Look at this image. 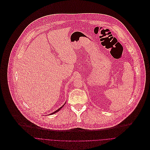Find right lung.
<instances>
[{
  "mask_svg": "<svg viewBox=\"0 0 150 150\" xmlns=\"http://www.w3.org/2000/svg\"><path fill=\"white\" fill-rule=\"evenodd\" d=\"M65 104H66V103H64V105H63V106H61V107H60V108H59V109H57V110H55V111H54V112H52V113H50V115H53V114H54V113H57V112H58V111H59V110H60V109H62V108H63V106H64V105H65Z\"/></svg>",
  "mask_w": 150,
  "mask_h": 150,
  "instance_id": "obj_1",
  "label": "right lung"
}]
</instances>
